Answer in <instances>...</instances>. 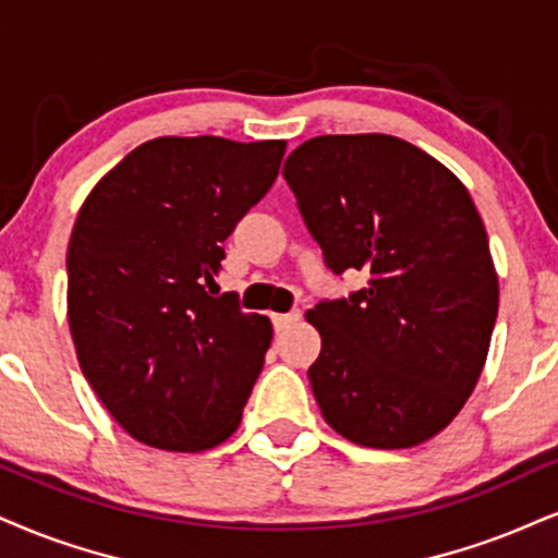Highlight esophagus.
<instances>
[{
	"instance_id": "obj_1",
	"label": "esophagus",
	"mask_w": 558,
	"mask_h": 558,
	"mask_svg": "<svg viewBox=\"0 0 558 558\" xmlns=\"http://www.w3.org/2000/svg\"><path fill=\"white\" fill-rule=\"evenodd\" d=\"M271 320H274V328H277V333H281L300 320V313H277L271 315Z\"/></svg>"
}]
</instances>
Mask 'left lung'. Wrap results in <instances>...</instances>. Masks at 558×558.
Instances as JSON below:
<instances>
[{"label":"left lung","mask_w":558,"mask_h":558,"mask_svg":"<svg viewBox=\"0 0 558 558\" xmlns=\"http://www.w3.org/2000/svg\"><path fill=\"white\" fill-rule=\"evenodd\" d=\"M281 175L336 274L364 290L320 302L313 396L331 429L375 450L432 439L484 373L499 279L484 219L460 178L390 134L302 142Z\"/></svg>","instance_id":"obj_1"}]
</instances>
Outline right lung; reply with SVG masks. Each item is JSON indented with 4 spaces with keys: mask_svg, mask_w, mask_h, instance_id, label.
<instances>
[{
    "mask_svg": "<svg viewBox=\"0 0 558 558\" xmlns=\"http://www.w3.org/2000/svg\"><path fill=\"white\" fill-rule=\"evenodd\" d=\"M284 140L157 136L95 183L66 251L82 375L126 435L170 452L222 445L271 347V320L211 298L222 243L277 181Z\"/></svg>",
    "mask_w": 558,
    "mask_h": 558,
    "instance_id": "obj_1",
    "label": "right lung"
}]
</instances>
